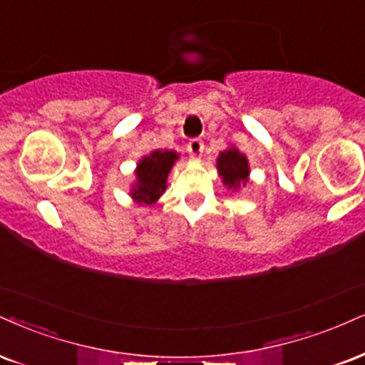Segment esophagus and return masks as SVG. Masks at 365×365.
<instances>
[{
  "mask_svg": "<svg viewBox=\"0 0 365 365\" xmlns=\"http://www.w3.org/2000/svg\"><path fill=\"white\" fill-rule=\"evenodd\" d=\"M187 149H188V153H190V158L199 160V158L202 156V151H204V143H202L200 139H190L187 144Z\"/></svg>",
  "mask_w": 365,
  "mask_h": 365,
  "instance_id": "esophagus-1",
  "label": "esophagus"
}]
</instances>
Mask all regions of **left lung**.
I'll use <instances>...</instances> for the list:
<instances>
[{"mask_svg":"<svg viewBox=\"0 0 365 365\" xmlns=\"http://www.w3.org/2000/svg\"><path fill=\"white\" fill-rule=\"evenodd\" d=\"M217 171L221 175L222 183L227 188H240L241 185L245 187V183L248 182V175H250V166H248V160L247 156L241 155L238 151V148L231 146L225 149V151L219 153L217 158Z\"/></svg>","mask_w":365,"mask_h":365,"instance_id":"8db88e82","label":"left lung"}]
</instances>
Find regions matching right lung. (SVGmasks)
<instances>
[{
	"mask_svg": "<svg viewBox=\"0 0 365 365\" xmlns=\"http://www.w3.org/2000/svg\"><path fill=\"white\" fill-rule=\"evenodd\" d=\"M177 160V153L168 151V149L166 151L155 149L151 155L144 156L135 170V183L130 190L133 199L138 204H155L166 190V178Z\"/></svg>",
	"mask_w": 365,
	"mask_h": 365,
	"instance_id": "1",
	"label": "right lung"
}]
</instances>
